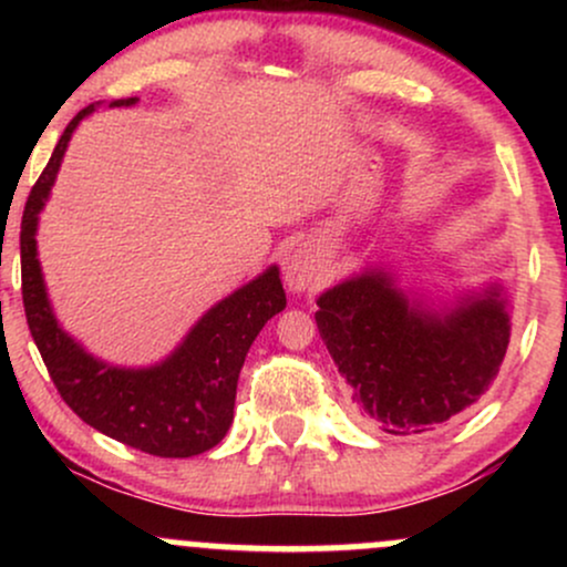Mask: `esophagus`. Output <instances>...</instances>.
Wrapping results in <instances>:
<instances>
[{
	"label": "esophagus",
	"mask_w": 567,
	"mask_h": 567,
	"mask_svg": "<svg viewBox=\"0 0 567 567\" xmlns=\"http://www.w3.org/2000/svg\"><path fill=\"white\" fill-rule=\"evenodd\" d=\"M324 279L322 258L311 250V245H298L285 264V285L290 292H311Z\"/></svg>",
	"instance_id": "obj_1"
}]
</instances>
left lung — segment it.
Returning a JSON list of instances; mask_svg holds the SVG:
<instances>
[{
    "label": "left lung",
    "instance_id": "8db88e82",
    "mask_svg": "<svg viewBox=\"0 0 567 567\" xmlns=\"http://www.w3.org/2000/svg\"><path fill=\"white\" fill-rule=\"evenodd\" d=\"M317 328L351 400L389 434H421L487 392L512 336L501 282L455 298L405 290L370 264L317 298Z\"/></svg>",
    "mask_w": 567,
    "mask_h": 567
}]
</instances>
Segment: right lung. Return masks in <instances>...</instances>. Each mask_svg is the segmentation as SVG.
<instances>
[{
  "label": "right lung",
  "instance_id": "add662e5",
  "mask_svg": "<svg viewBox=\"0 0 567 567\" xmlns=\"http://www.w3.org/2000/svg\"><path fill=\"white\" fill-rule=\"evenodd\" d=\"M120 97L109 109L135 106ZM101 103L82 109L63 130L53 157L31 188L21 220L23 309L31 336L66 405L97 432L162 458H188L216 447L234 421L239 370L264 324L288 303L279 269L269 266L205 311L184 341L154 365H112L58 322L37 252L39 213L61 171L71 135Z\"/></svg>",
  "mask_w": 567,
  "mask_h": 567
}]
</instances>
